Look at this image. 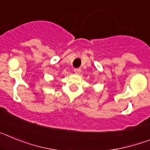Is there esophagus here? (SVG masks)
Listing matches in <instances>:
<instances>
[{
	"instance_id": "34e87169",
	"label": "esophagus",
	"mask_w": 150,
	"mask_h": 150,
	"mask_svg": "<svg viewBox=\"0 0 150 150\" xmlns=\"http://www.w3.org/2000/svg\"><path fill=\"white\" fill-rule=\"evenodd\" d=\"M74 73L76 74H79L80 73H81V69L80 68H76L74 69Z\"/></svg>"
}]
</instances>
